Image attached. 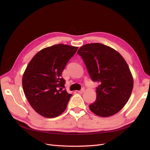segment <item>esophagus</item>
<instances>
[{
	"instance_id": "obj_1",
	"label": "esophagus",
	"mask_w": 150,
	"mask_h": 150,
	"mask_svg": "<svg viewBox=\"0 0 150 150\" xmlns=\"http://www.w3.org/2000/svg\"><path fill=\"white\" fill-rule=\"evenodd\" d=\"M78 92L79 93H83L84 92V88H82L80 91H78Z\"/></svg>"
}]
</instances>
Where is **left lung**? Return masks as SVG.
I'll return each mask as SVG.
<instances>
[{"instance_id": "8db88e82", "label": "left lung", "mask_w": 150, "mask_h": 150, "mask_svg": "<svg viewBox=\"0 0 150 150\" xmlns=\"http://www.w3.org/2000/svg\"><path fill=\"white\" fill-rule=\"evenodd\" d=\"M93 82H98L96 99L89 108L95 115H115L129 100L133 79L125 59L112 48L100 43L84 45L78 51Z\"/></svg>"}]
</instances>
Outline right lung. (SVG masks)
<instances>
[{
	"label": "right lung",
	"instance_id": "obj_1",
	"mask_svg": "<svg viewBox=\"0 0 150 150\" xmlns=\"http://www.w3.org/2000/svg\"><path fill=\"white\" fill-rule=\"evenodd\" d=\"M78 47L56 44L40 50L32 59L22 77L25 96L34 110L52 118L65 111L72 94L64 88L62 71Z\"/></svg>",
	"mask_w": 150,
	"mask_h": 150
}]
</instances>
